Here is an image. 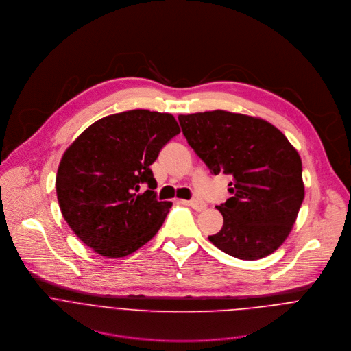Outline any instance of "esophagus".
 <instances>
[{"instance_id":"1","label":"esophagus","mask_w":351,"mask_h":351,"mask_svg":"<svg viewBox=\"0 0 351 351\" xmlns=\"http://www.w3.org/2000/svg\"><path fill=\"white\" fill-rule=\"evenodd\" d=\"M182 203L186 204V206H189V207H192V208L196 210V211H202V210L206 208V203L202 202V200H199V199H193V200H188V202L184 200Z\"/></svg>"}]
</instances>
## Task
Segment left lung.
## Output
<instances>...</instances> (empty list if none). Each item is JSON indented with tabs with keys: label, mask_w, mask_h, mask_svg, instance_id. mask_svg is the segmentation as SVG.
I'll return each instance as SVG.
<instances>
[{
	"label": "left lung",
	"mask_w": 351,
	"mask_h": 351,
	"mask_svg": "<svg viewBox=\"0 0 351 351\" xmlns=\"http://www.w3.org/2000/svg\"><path fill=\"white\" fill-rule=\"evenodd\" d=\"M178 121L211 174L233 178L232 197L217 206L222 229L208 240L244 261L274 252L288 237L304 197L298 151L259 118L217 110L180 115Z\"/></svg>",
	"instance_id": "left-lung-1"
}]
</instances>
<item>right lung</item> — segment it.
I'll return each instance as SVG.
<instances>
[{
    "mask_svg": "<svg viewBox=\"0 0 351 351\" xmlns=\"http://www.w3.org/2000/svg\"><path fill=\"white\" fill-rule=\"evenodd\" d=\"M178 133L173 115L133 110L99 119L67 148L56 193L77 237L103 256L121 258L158 233L171 203L156 199L149 166Z\"/></svg>",
    "mask_w": 351,
    "mask_h": 351,
    "instance_id": "1",
    "label": "right lung"
}]
</instances>
